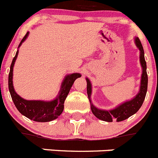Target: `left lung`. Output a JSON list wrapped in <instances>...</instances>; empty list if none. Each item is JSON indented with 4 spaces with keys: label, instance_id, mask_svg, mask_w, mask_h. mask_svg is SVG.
I'll return each mask as SVG.
<instances>
[{
    "label": "left lung",
    "instance_id": "1",
    "mask_svg": "<svg viewBox=\"0 0 158 158\" xmlns=\"http://www.w3.org/2000/svg\"><path fill=\"white\" fill-rule=\"evenodd\" d=\"M137 47H139L140 51V62L142 67V80H141V86L140 92L139 94L135 96L133 100L130 101L123 103L120 106L115 108V109L111 110V111H104V110L97 109L96 107L92 104L91 109L92 112L96 118H100L101 120L106 121V122H112L113 120H116L117 122L125 120L129 118L132 115L135 114L139 111L141 106L143 104V101L146 97V92H147V85H148V76L146 73V62L144 57V50L142 47L141 41L139 38H136L135 40ZM87 81V93L89 96V101H90V95L92 92L91 83L89 81L88 78H86Z\"/></svg>",
    "mask_w": 158,
    "mask_h": 158
}]
</instances>
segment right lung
<instances>
[{
    "mask_svg": "<svg viewBox=\"0 0 158 158\" xmlns=\"http://www.w3.org/2000/svg\"><path fill=\"white\" fill-rule=\"evenodd\" d=\"M27 35H28V33L25 35L21 43H19V47H20L22 43L26 40ZM17 55L18 51L16 54V56L12 59L10 66V72L8 74V89L10 92L14 104L22 115L27 117L31 120L36 121V122H50L51 120H54L58 118L63 111L64 102L66 96L69 94L73 84L77 78L80 77L81 75L80 73H72L65 77V80L62 85L59 95L53 101L45 102L40 101V100H23L14 91V88L12 85V70H13V65L16 62Z\"/></svg>",
    "mask_w": 158,
    "mask_h": 158,
    "instance_id": "1",
    "label": "right lung"
}]
</instances>
